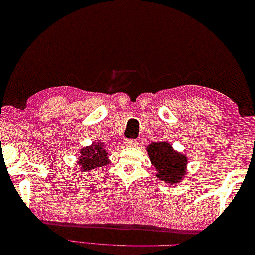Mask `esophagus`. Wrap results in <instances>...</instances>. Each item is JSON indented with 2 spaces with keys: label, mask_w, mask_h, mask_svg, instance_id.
Returning a JSON list of instances; mask_svg holds the SVG:
<instances>
[{
  "label": "esophagus",
  "mask_w": 255,
  "mask_h": 255,
  "mask_svg": "<svg viewBox=\"0 0 255 255\" xmlns=\"http://www.w3.org/2000/svg\"><path fill=\"white\" fill-rule=\"evenodd\" d=\"M126 143H127V146H129V147H135V146H137V145H138V141H137V139H135V138L128 139Z\"/></svg>",
  "instance_id": "1"
}]
</instances>
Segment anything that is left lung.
Instances as JSON below:
<instances>
[{"mask_svg":"<svg viewBox=\"0 0 255 255\" xmlns=\"http://www.w3.org/2000/svg\"><path fill=\"white\" fill-rule=\"evenodd\" d=\"M147 152L152 164L157 170L156 176L168 184L181 180L185 175L187 157L175 152L166 142H158L148 145Z\"/></svg>","mask_w":255,"mask_h":255,"instance_id":"1","label":"left lung"}]
</instances>
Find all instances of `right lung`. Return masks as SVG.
Segmentation results:
<instances>
[{
	"label": "right lung",
	"mask_w": 255,
	"mask_h": 255,
	"mask_svg": "<svg viewBox=\"0 0 255 255\" xmlns=\"http://www.w3.org/2000/svg\"><path fill=\"white\" fill-rule=\"evenodd\" d=\"M80 154L81 155L79 160H78V165L85 171L92 170L97 167H102V166H106L110 163L107 156V150L103 148L102 143H93L91 146L81 149Z\"/></svg>",
	"instance_id": "add662e5"
}]
</instances>
